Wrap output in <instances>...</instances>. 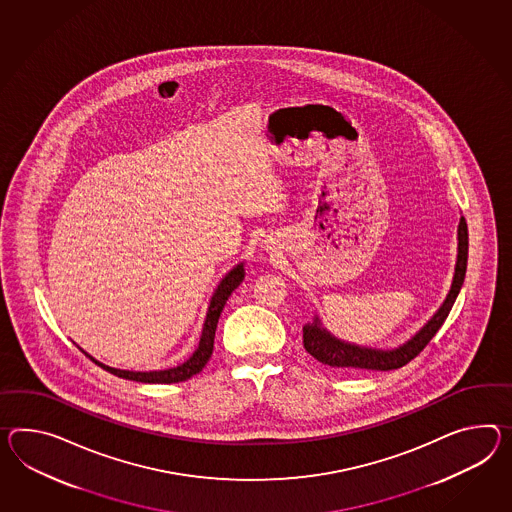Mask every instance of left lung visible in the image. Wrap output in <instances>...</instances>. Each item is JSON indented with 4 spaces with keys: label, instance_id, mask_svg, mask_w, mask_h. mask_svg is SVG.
<instances>
[{
    "label": "left lung",
    "instance_id": "obj_1",
    "mask_svg": "<svg viewBox=\"0 0 512 512\" xmlns=\"http://www.w3.org/2000/svg\"><path fill=\"white\" fill-rule=\"evenodd\" d=\"M466 262H468V227L466 220L461 218L459 224V259L455 268L453 285L449 290L448 298L444 305L438 309L437 314L427 322L424 329L414 335L405 346H399L392 351H375V349L357 348L351 344H344L335 337H331L325 329L320 327L318 318L314 324L303 327V348L312 355L318 362H322L329 368L335 370H377V372H388L405 366L411 362L420 351L431 342V338L437 335L438 329L446 322L453 303L459 296L464 275H466Z\"/></svg>",
    "mask_w": 512,
    "mask_h": 512
}]
</instances>
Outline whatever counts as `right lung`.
Wrapping results in <instances>:
<instances>
[{
    "label": "right lung",
    "mask_w": 512,
    "mask_h": 512,
    "mask_svg": "<svg viewBox=\"0 0 512 512\" xmlns=\"http://www.w3.org/2000/svg\"><path fill=\"white\" fill-rule=\"evenodd\" d=\"M244 279V266L238 264L237 268H233L229 274L225 275L222 283L216 288L214 296H212L211 305H209V312L203 324V333H201L200 346L194 351V355L188 359L185 364L175 366L170 370H161V372H127V370H116L111 366H105L101 362L92 359L88 353V359L96 362L103 370H107L109 374L122 377V379H129V381H137V383H155V385H172V383H179V381H187L188 377L200 374L203 366L209 362L212 355V348H214V333H216V325H218V318L224 311L225 301L231 296V292L242 283Z\"/></svg>",
    "instance_id": "right-lung-1"
}]
</instances>
